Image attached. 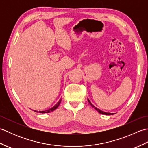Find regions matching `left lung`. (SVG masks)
I'll return each mask as SVG.
<instances>
[{"label": "left lung", "mask_w": 148, "mask_h": 148, "mask_svg": "<svg viewBox=\"0 0 148 148\" xmlns=\"http://www.w3.org/2000/svg\"><path fill=\"white\" fill-rule=\"evenodd\" d=\"M88 102L90 103V105L91 106H92V107H93V108H95L96 110H97V111H98L99 113H101V114H106V115H111V114H113V113H110V112H104V111H101V110H100L99 109H97V108H96V107H95V106H94L93 104H92V103H91V102L90 101V100H89V99H88Z\"/></svg>", "instance_id": "obj_1"}]
</instances>
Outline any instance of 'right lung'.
Returning <instances> with one entry per match:
<instances>
[{"mask_svg":"<svg viewBox=\"0 0 148 148\" xmlns=\"http://www.w3.org/2000/svg\"><path fill=\"white\" fill-rule=\"evenodd\" d=\"M60 102H61V99L58 102V103H56V104L55 106H53V108H50V109H48V110H46V111H39V113H48V112H51V111H54V110H55V109H56V108H57L59 106V105H60ZM34 111L37 112V111Z\"/></svg>","mask_w":148,"mask_h":148,"instance_id":"obj_1","label":"right lung"}]
</instances>
